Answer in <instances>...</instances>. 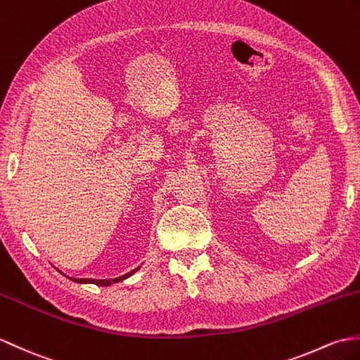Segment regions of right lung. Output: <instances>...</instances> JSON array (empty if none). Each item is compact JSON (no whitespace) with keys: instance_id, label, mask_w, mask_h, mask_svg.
<instances>
[{"instance_id":"add662e5","label":"right lung","mask_w":360,"mask_h":360,"mask_svg":"<svg viewBox=\"0 0 360 360\" xmlns=\"http://www.w3.org/2000/svg\"><path fill=\"white\" fill-rule=\"evenodd\" d=\"M138 270H139V266H138V269L133 270V271H130V273H127V274H124V276H120V278H115V279H73V278H69V276H67V278L75 281V282H78V283H96V285L108 287V285H112V283H116V282H120V281H124V279L130 278V276H131L133 273H135V271H138ZM58 271H60V270H58ZM60 273H63V271H60ZM63 274H64V273H63Z\"/></svg>"}]
</instances>
